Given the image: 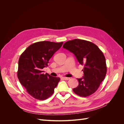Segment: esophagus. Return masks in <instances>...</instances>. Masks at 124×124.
Masks as SVG:
<instances>
[{
	"instance_id": "esophagus-1",
	"label": "esophagus",
	"mask_w": 124,
	"mask_h": 124,
	"mask_svg": "<svg viewBox=\"0 0 124 124\" xmlns=\"http://www.w3.org/2000/svg\"><path fill=\"white\" fill-rule=\"evenodd\" d=\"M62 78L63 80H68L70 79V78H67V77H62Z\"/></svg>"
}]
</instances>
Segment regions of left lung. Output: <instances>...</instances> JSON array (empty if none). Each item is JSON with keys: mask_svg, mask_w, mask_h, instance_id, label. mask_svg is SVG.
<instances>
[{"mask_svg": "<svg viewBox=\"0 0 124 124\" xmlns=\"http://www.w3.org/2000/svg\"><path fill=\"white\" fill-rule=\"evenodd\" d=\"M63 48L72 53L80 65H84V75L77 78L78 85L73 89L77 95L87 97L94 93L106 77V58L96 44L84 40L74 39L64 43Z\"/></svg>", "mask_w": 124, "mask_h": 124, "instance_id": "1", "label": "left lung"}]
</instances>
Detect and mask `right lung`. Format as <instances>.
Masks as SVG:
<instances>
[{"label": "right lung", "instance_id": "1", "mask_svg": "<svg viewBox=\"0 0 124 124\" xmlns=\"http://www.w3.org/2000/svg\"><path fill=\"white\" fill-rule=\"evenodd\" d=\"M63 42L40 41L29 46L18 61L17 77L29 95L37 99H46L53 94L60 81L58 77L44 74L42 69L62 46Z\"/></svg>", "mask_w": 124, "mask_h": 124}]
</instances>
